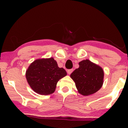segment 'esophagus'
Wrapping results in <instances>:
<instances>
[{
  "label": "esophagus",
  "instance_id": "1",
  "mask_svg": "<svg viewBox=\"0 0 128 128\" xmlns=\"http://www.w3.org/2000/svg\"><path fill=\"white\" fill-rule=\"evenodd\" d=\"M73 68L69 69V70H67V73H68V74H71V73L73 72Z\"/></svg>",
  "mask_w": 128,
  "mask_h": 128
}]
</instances>
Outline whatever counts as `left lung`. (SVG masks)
Instances as JSON below:
<instances>
[{
  "label": "left lung",
  "mask_w": 128,
  "mask_h": 128,
  "mask_svg": "<svg viewBox=\"0 0 128 128\" xmlns=\"http://www.w3.org/2000/svg\"><path fill=\"white\" fill-rule=\"evenodd\" d=\"M79 65V68L70 74L78 92L84 96L98 92L103 84L104 73L102 68L88 60L80 61Z\"/></svg>",
  "instance_id": "obj_1"
}]
</instances>
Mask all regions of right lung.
I'll return each mask as SVG.
<instances>
[{"mask_svg":"<svg viewBox=\"0 0 128 128\" xmlns=\"http://www.w3.org/2000/svg\"><path fill=\"white\" fill-rule=\"evenodd\" d=\"M66 75V70L58 67L53 58L36 60L29 66L26 73L32 89L42 95L53 93L58 80Z\"/></svg>","mask_w":128,"mask_h":128,"instance_id":"right-lung-1","label":"right lung"}]
</instances>
